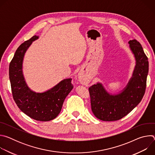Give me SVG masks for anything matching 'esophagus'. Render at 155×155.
<instances>
[{
	"mask_svg": "<svg viewBox=\"0 0 155 155\" xmlns=\"http://www.w3.org/2000/svg\"><path fill=\"white\" fill-rule=\"evenodd\" d=\"M79 78H80V80H81V77H80H80H79Z\"/></svg>",
	"mask_w": 155,
	"mask_h": 155,
	"instance_id": "obj_1",
	"label": "esophagus"
}]
</instances>
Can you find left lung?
I'll return each mask as SVG.
<instances>
[{
    "label": "left lung",
    "mask_w": 155,
    "mask_h": 155,
    "mask_svg": "<svg viewBox=\"0 0 155 155\" xmlns=\"http://www.w3.org/2000/svg\"><path fill=\"white\" fill-rule=\"evenodd\" d=\"M129 43L135 56L136 66L133 77L122 93L110 95L101 83L88 88L92 112L101 120L114 121L121 119L140 102L144 96L148 73V58L137 40H131Z\"/></svg>",
    "instance_id": "1"
}]
</instances>
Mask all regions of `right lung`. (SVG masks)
<instances>
[{"label": "right lung", "instance_id": "1", "mask_svg": "<svg viewBox=\"0 0 155 155\" xmlns=\"http://www.w3.org/2000/svg\"><path fill=\"white\" fill-rule=\"evenodd\" d=\"M38 38L34 35L18 48L10 63L9 78L13 97L18 108L34 120L48 121L59 115L65 97L74 86L72 79L68 78L43 93H36L29 89L22 72V63L27 49Z\"/></svg>", "mask_w": 155, "mask_h": 155}]
</instances>
